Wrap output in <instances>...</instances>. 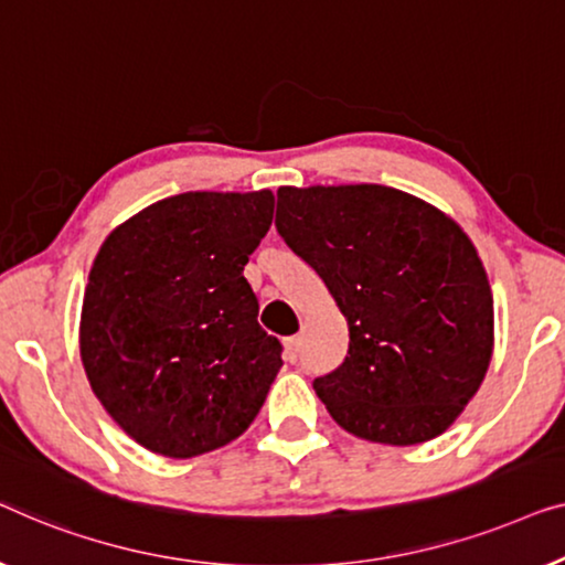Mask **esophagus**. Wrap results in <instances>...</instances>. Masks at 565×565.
<instances>
[{"label": "esophagus", "mask_w": 565, "mask_h": 565, "mask_svg": "<svg viewBox=\"0 0 565 565\" xmlns=\"http://www.w3.org/2000/svg\"><path fill=\"white\" fill-rule=\"evenodd\" d=\"M299 348H301V338H286L284 340V353H286V361L289 363H297L299 359Z\"/></svg>", "instance_id": "1"}]
</instances>
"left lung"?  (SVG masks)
<instances>
[{"label":"left lung","mask_w":565,"mask_h":565,"mask_svg":"<svg viewBox=\"0 0 565 565\" xmlns=\"http://www.w3.org/2000/svg\"><path fill=\"white\" fill-rule=\"evenodd\" d=\"M276 230L348 320L345 361L315 379L355 438L417 445L456 423L487 376L494 299L468 235L392 186H281Z\"/></svg>","instance_id":"obj_1"}]
</instances>
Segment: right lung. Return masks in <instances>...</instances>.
I'll return each mask as SVG.
<instances>
[{
	"label": "right lung",
	"mask_w": 565,
	"mask_h": 565,
	"mask_svg": "<svg viewBox=\"0 0 565 565\" xmlns=\"http://www.w3.org/2000/svg\"><path fill=\"white\" fill-rule=\"evenodd\" d=\"M274 194L186 192L115 227L84 291L78 348L92 392L142 448L194 458L241 438L284 365L258 324L248 256Z\"/></svg>",
	"instance_id": "obj_1"
}]
</instances>
